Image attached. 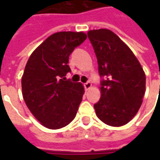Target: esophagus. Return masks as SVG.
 <instances>
[{
  "label": "esophagus",
  "mask_w": 160,
  "mask_h": 160,
  "mask_svg": "<svg viewBox=\"0 0 160 160\" xmlns=\"http://www.w3.org/2000/svg\"><path fill=\"white\" fill-rule=\"evenodd\" d=\"M92 85L91 82H87V83L84 84V87H85V89L87 91L89 90L90 88H92Z\"/></svg>",
  "instance_id": "obj_1"
}]
</instances>
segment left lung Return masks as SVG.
<instances>
[{"mask_svg": "<svg viewBox=\"0 0 160 160\" xmlns=\"http://www.w3.org/2000/svg\"><path fill=\"white\" fill-rule=\"evenodd\" d=\"M87 35L97 56L99 74L106 78L99 87L100 99L94 104L96 115L109 126H123L142 104L144 70L129 47L111 30H92Z\"/></svg>", "mask_w": 160, "mask_h": 160, "instance_id": "1", "label": "left lung"}]
</instances>
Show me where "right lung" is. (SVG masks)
Wrapping results in <instances>:
<instances>
[{
	"label": "right lung",
	"mask_w": 160,
	"mask_h": 160,
	"mask_svg": "<svg viewBox=\"0 0 160 160\" xmlns=\"http://www.w3.org/2000/svg\"><path fill=\"white\" fill-rule=\"evenodd\" d=\"M83 32H60L47 38L32 53L21 79L23 98L32 114L49 129L74 119L85 92L80 82L67 80L68 58L87 39Z\"/></svg>",
	"instance_id": "right-lung-1"
}]
</instances>
